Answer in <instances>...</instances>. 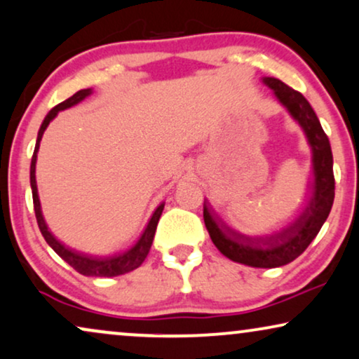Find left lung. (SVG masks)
<instances>
[{"instance_id": "1", "label": "left lung", "mask_w": 359, "mask_h": 359, "mask_svg": "<svg viewBox=\"0 0 359 359\" xmlns=\"http://www.w3.org/2000/svg\"><path fill=\"white\" fill-rule=\"evenodd\" d=\"M262 81L273 91L281 106L286 107L292 119L301 126L311 145L313 183L306 209L286 230L266 238L247 237L235 232L229 225L220 222L205 203L204 224L210 240L229 259L253 268H278L294 262L299 255H302L320 232L335 198V178H333L330 142L309 101L301 93L284 85L278 78L264 76Z\"/></svg>"}]
</instances>
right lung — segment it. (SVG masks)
I'll use <instances>...</instances> for the list:
<instances>
[{"label":"right lung","mask_w":359,"mask_h":359,"mask_svg":"<svg viewBox=\"0 0 359 359\" xmlns=\"http://www.w3.org/2000/svg\"><path fill=\"white\" fill-rule=\"evenodd\" d=\"M93 93L91 88L88 90H80L76 91L72 97H68L60 104H57L53 109L48 111V114L43 119L41 129H39L37 134V142H36V149H34V155H32V161H31V189H32V201H34V210H36V219L39 224V229L46 238V242L50 245L53 252H55L58 257H60L63 262H67L73 269H76L80 274H85V276H104V278H112V276H119V274H126L129 271H134L135 268H139L144 259L147 258V255L150 252L151 243H154V237H155V230L156 225H158L160 215L163 212V205L160 204L158 208L155 209L154 215L147 224V227L144 230V233L140 235V238L137 240V243L134 247L126 250V252L117 253L114 257H106V258H97V257H88V255H83L80 252H75V250L67 248L65 245L58 242V240L53 237L48 230L46 220H43L42 215V209H41V201H39V194H37V183H36V163H37V151L39 147H41V140L42 135L48 124L55 119L57 114L60 111H65L68 107L78 104L81 102L85 97H88Z\"/></svg>","instance_id":"right-lung-1"}]
</instances>
